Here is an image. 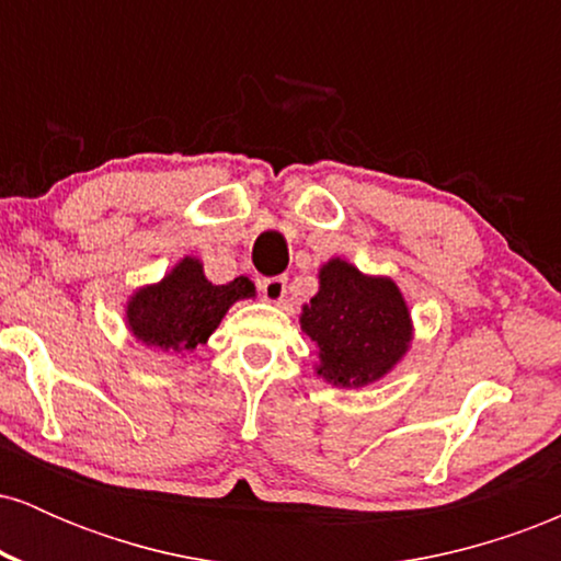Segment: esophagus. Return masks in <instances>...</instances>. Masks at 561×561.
<instances>
[{"instance_id": "1", "label": "esophagus", "mask_w": 561, "mask_h": 561, "mask_svg": "<svg viewBox=\"0 0 561 561\" xmlns=\"http://www.w3.org/2000/svg\"><path fill=\"white\" fill-rule=\"evenodd\" d=\"M261 295L268 302H282L287 295V279L285 276H272V279L261 282Z\"/></svg>"}]
</instances>
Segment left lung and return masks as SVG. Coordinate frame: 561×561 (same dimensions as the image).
Returning a JSON list of instances; mask_svg holds the SVG:
<instances>
[{
	"instance_id": "obj_1",
	"label": "left lung",
	"mask_w": 561,
	"mask_h": 561,
	"mask_svg": "<svg viewBox=\"0 0 561 561\" xmlns=\"http://www.w3.org/2000/svg\"><path fill=\"white\" fill-rule=\"evenodd\" d=\"M300 327L317 345V375L334 388H364L382 379L414 337L396 282L358 272L343 259L319 268V293L302 306Z\"/></svg>"
}]
</instances>
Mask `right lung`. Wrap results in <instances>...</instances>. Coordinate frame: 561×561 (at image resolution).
Masks as SVG:
<instances>
[{
    "instance_id": "1",
    "label": "right lung",
    "mask_w": 561,
    "mask_h": 561,
    "mask_svg": "<svg viewBox=\"0 0 561 561\" xmlns=\"http://www.w3.org/2000/svg\"><path fill=\"white\" fill-rule=\"evenodd\" d=\"M244 298H255L248 276L214 285L203 272V261L186 255L163 279L139 287L128 298L126 324L141 345L184 356L208 343L229 308Z\"/></svg>"
}]
</instances>
